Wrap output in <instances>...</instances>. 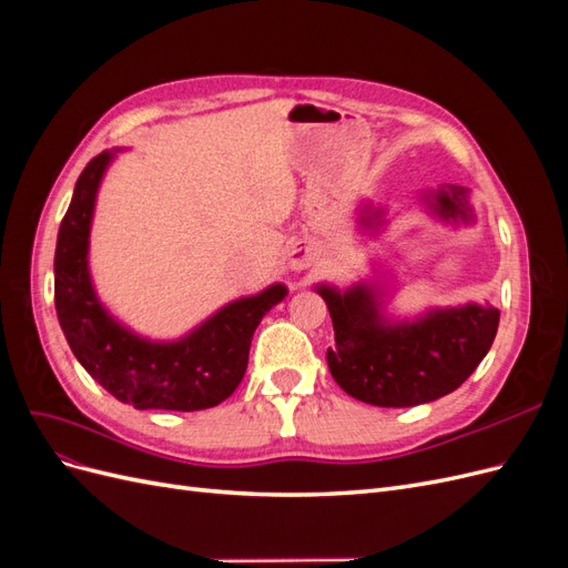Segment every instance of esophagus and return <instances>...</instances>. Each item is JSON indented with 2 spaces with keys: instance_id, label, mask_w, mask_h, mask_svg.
Returning <instances> with one entry per match:
<instances>
[{
  "instance_id": "obj_1",
  "label": "esophagus",
  "mask_w": 568,
  "mask_h": 568,
  "mask_svg": "<svg viewBox=\"0 0 568 568\" xmlns=\"http://www.w3.org/2000/svg\"><path fill=\"white\" fill-rule=\"evenodd\" d=\"M288 265L291 270H307L315 263V248L311 246V242H294L288 246Z\"/></svg>"
}]
</instances>
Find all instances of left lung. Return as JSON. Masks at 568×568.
I'll return each mask as SVG.
<instances>
[{
	"instance_id": "1",
	"label": "left lung",
	"mask_w": 568,
	"mask_h": 568,
	"mask_svg": "<svg viewBox=\"0 0 568 568\" xmlns=\"http://www.w3.org/2000/svg\"><path fill=\"white\" fill-rule=\"evenodd\" d=\"M428 211L448 225H471L476 220L469 192L459 184H443L424 192ZM365 227L384 225V211L365 205ZM334 322L336 346L326 363L336 384L376 407H415L443 398L469 379L493 346L500 311L490 303L436 307L415 320L386 315V291L376 282L348 288L317 284Z\"/></svg>"
}]
</instances>
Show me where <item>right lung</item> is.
Instances as JSON below:
<instances>
[{
  "instance_id": "add662e5",
  "label": "right lung",
  "mask_w": 568,
  "mask_h": 568,
  "mask_svg": "<svg viewBox=\"0 0 568 568\" xmlns=\"http://www.w3.org/2000/svg\"><path fill=\"white\" fill-rule=\"evenodd\" d=\"M118 151H101L82 170L61 220L54 303L63 336L78 363L120 403L175 412L215 407L242 384L255 326L284 301L286 286L232 301L178 341H151L120 324L99 301L88 261L97 192Z\"/></svg>"
}]
</instances>
